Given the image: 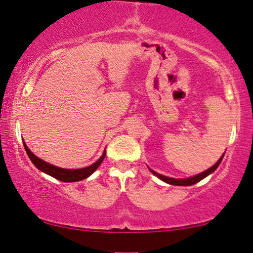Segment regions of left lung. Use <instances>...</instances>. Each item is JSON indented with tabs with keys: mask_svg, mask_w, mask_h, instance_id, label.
Listing matches in <instances>:
<instances>
[{
	"mask_svg": "<svg viewBox=\"0 0 253 253\" xmlns=\"http://www.w3.org/2000/svg\"><path fill=\"white\" fill-rule=\"evenodd\" d=\"M223 155L224 153L221 155V158L217 160V162L214 166H212V167L207 169V170L200 172V174L196 175V176H192V177H188V178H171V177H167V176H164L161 174H158V172H155L154 170H152V169H150V171L152 172V174H154L155 176H158L159 178L161 179V181H164L166 183H168V184H171V185H193L196 184V183H198L199 181H202L203 178H205L206 176H209L210 174H212V172L215 170V169L219 167V165L221 164V161H222L223 159Z\"/></svg>",
	"mask_w": 253,
	"mask_h": 253,
	"instance_id": "8db88e82",
	"label": "left lung"
}]
</instances>
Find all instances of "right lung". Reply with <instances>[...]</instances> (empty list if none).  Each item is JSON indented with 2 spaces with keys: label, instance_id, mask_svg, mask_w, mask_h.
<instances>
[{
  "label": "right lung",
  "instance_id": "1",
  "mask_svg": "<svg viewBox=\"0 0 253 253\" xmlns=\"http://www.w3.org/2000/svg\"><path fill=\"white\" fill-rule=\"evenodd\" d=\"M23 144H24V147H25L27 155H29L30 160L33 162V165L36 166L39 170L46 172L47 175H49L51 177L56 178L58 181H62V182H78V181H82V179L87 178L89 175H92L93 172L98 169V167L101 165V162L106 157V150H105L101 155V158H100L96 162H94V164L88 166V167L81 168V169H65V168L56 167V166H53L48 164L46 161L41 160V159L38 158L37 155H34L32 152L29 150V147L26 146L25 141H23Z\"/></svg>",
  "mask_w": 253,
  "mask_h": 253
}]
</instances>
